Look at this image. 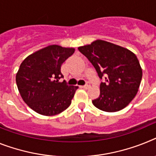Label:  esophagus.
<instances>
[{"mask_svg":"<svg viewBox=\"0 0 156 156\" xmlns=\"http://www.w3.org/2000/svg\"><path fill=\"white\" fill-rule=\"evenodd\" d=\"M90 87V83L89 82H86V84L85 85V86H83V88L86 89H86H89Z\"/></svg>","mask_w":156,"mask_h":156,"instance_id":"obj_1","label":"esophagus"}]
</instances>
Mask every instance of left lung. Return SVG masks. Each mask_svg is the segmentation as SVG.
Wrapping results in <instances>:
<instances>
[{
	"mask_svg": "<svg viewBox=\"0 0 156 156\" xmlns=\"http://www.w3.org/2000/svg\"><path fill=\"white\" fill-rule=\"evenodd\" d=\"M88 58L101 79L100 95L92 101L105 112L121 110L133 101L142 79V69L134 53L109 42L98 40L78 48Z\"/></svg>",
	"mask_w": 156,
	"mask_h": 156,
	"instance_id": "8db88e82",
	"label": "left lung"
}]
</instances>
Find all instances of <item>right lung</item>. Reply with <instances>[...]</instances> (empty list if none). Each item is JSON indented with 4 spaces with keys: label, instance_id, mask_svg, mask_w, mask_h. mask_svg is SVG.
<instances>
[{
    "label": "right lung",
    "instance_id": "1",
    "mask_svg": "<svg viewBox=\"0 0 156 156\" xmlns=\"http://www.w3.org/2000/svg\"><path fill=\"white\" fill-rule=\"evenodd\" d=\"M74 52V48L50 45L28 55L20 66L16 82L23 101L35 112L54 116L71 104L78 86H68L61 66Z\"/></svg>",
    "mask_w": 156,
    "mask_h": 156
}]
</instances>
